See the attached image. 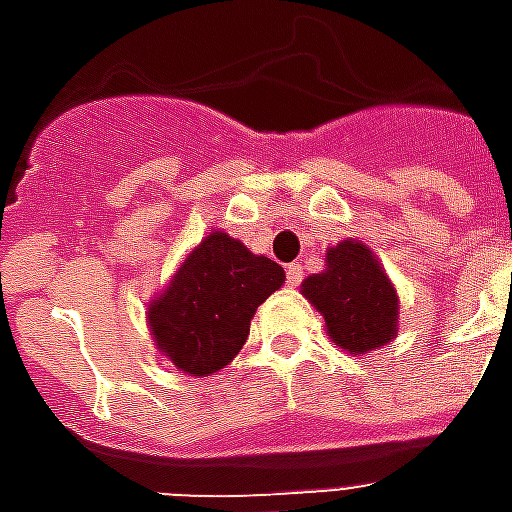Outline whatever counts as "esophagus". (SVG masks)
<instances>
[{
    "mask_svg": "<svg viewBox=\"0 0 512 512\" xmlns=\"http://www.w3.org/2000/svg\"><path fill=\"white\" fill-rule=\"evenodd\" d=\"M285 274H288V285H301V279H304V266L301 263H290L285 268Z\"/></svg>",
    "mask_w": 512,
    "mask_h": 512,
    "instance_id": "34e87169",
    "label": "esophagus"
}]
</instances>
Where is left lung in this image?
Here are the masks:
<instances>
[{"label": "left lung", "instance_id": "obj_1", "mask_svg": "<svg viewBox=\"0 0 512 512\" xmlns=\"http://www.w3.org/2000/svg\"><path fill=\"white\" fill-rule=\"evenodd\" d=\"M301 293L323 315L329 340L348 354L376 351L397 337V290L362 241L332 246L326 268L304 279Z\"/></svg>", "mask_w": 512, "mask_h": 512}]
</instances>
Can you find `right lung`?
<instances>
[{
  "instance_id": "obj_1",
  "label": "right lung",
  "mask_w": 512,
  "mask_h": 512,
  "mask_svg": "<svg viewBox=\"0 0 512 512\" xmlns=\"http://www.w3.org/2000/svg\"><path fill=\"white\" fill-rule=\"evenodd\" d=\"M282 282L279 263L213 230L191 249L161 296L147 304L158 351L189 376L222 370L244 348L257 307Z\"/></svg>"
}]
</instances>
